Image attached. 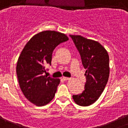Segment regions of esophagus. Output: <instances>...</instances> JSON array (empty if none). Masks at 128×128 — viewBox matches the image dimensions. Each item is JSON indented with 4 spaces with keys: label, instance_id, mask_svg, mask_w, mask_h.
<instances>
[{
    "label": "esophagus",
    "instance_id": "34e87169",
    "mask_svg": "<svg viewBox=\"0 0 128 128\" xmlns=\"http://www.w3.org/2000/svg\"><path fill=\"white\" fill-rule=\"evenodd\" d=\"M62 79L64 80H65V81H67V80H70V78H68V77H62Z\"/></svg>",
    "mask_w": 128,
    "mask_h": 128
}]
</instances>
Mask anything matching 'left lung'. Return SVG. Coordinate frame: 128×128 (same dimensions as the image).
<instances>
[{
	"label": "left lung",
	"mask_w": 128,
	"mask_h": 128,
	"mask_svg": "<svg viewBox=\"0 0 128 128\" xmlns=\"http://www.w3.org/2000/svg\"><path fill=\"white\" fill-rule=\"evenodd\" d=\"M81 57L86 70L85 90L82 94L72 96L77 104L87 106L97 101L108 80L109 56L105 48L98 41L81 36L70 35Z\"/></svg>",
	"instance_id": "left-lung-1"
}]
</instances>
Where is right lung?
I'll use <instances>...</instances> for the list:
<instances>
[{
    "label": "right lung",
    "mask_w": 128,
    "mask_h": 128,
    "mask_svg": "<svg viewBox=\"0 0 128 128\" xmlns=\"http://www.w3.org/2000/svg\"><path fill=\"white\" fill-rule=\"evenodd\" d=\"M68 40L62 33L42 31L34 35L21 52L16 66L18 82L25 98L35 105H46L55 96L60 80L44 75L45 67L51 65L56 47Z\"/></svg>",
    "instance_id": "add662e5"
}]
</instances>
